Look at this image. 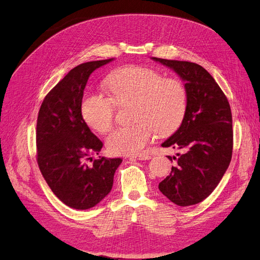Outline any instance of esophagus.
Returning <instances> with one entry per match:
<instances>
[{"instance_id":"1","label":"esophagus","mask_w":260,"mask_h":260,"mask_svg":"<svg viewBox=\"0 0 260 260\" xmlns=\"http://www.w3.org/2000/svg\"><path fill=\"white\" fill-rule=\"evenodd\" d=\"M130 158L139 159V160H145V159H150L151 156L149 155V154H139V155H133Z\"/></svg>"}]
</instances>
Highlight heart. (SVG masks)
Returning <instances> with one entry per match:
<instances>
[{
  "instance_id": "b5f03b06",
  "label": "heart",
  "mask_w": 260,
  "mask_h": 260,
  "mask_svg": "<svg viewBox=\"0 0 260 260\" xmlns=\"http://www.w3.org/2000/svg\"><path fill=\"white\" fill-rule=\"evenodd\" d=\"M109 97L87 93L81 113L88 127L107 133L115 121L116 105L133 103L130 127L114 130L106 140L114 154L131 155L141 152L154 133L166 137L176 131L187 109V89L176 78H163L158 71L141 66H125L110 73L105 81Z\"/></svg>"
}]
</instances>
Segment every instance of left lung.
I'll return each instance as SVG.
<instances>
[{
	"instance_id": "left-lung-1",
	"label": "left lung",
	"mask_w": 260,
	"mask_h": 260,
	"mask_svg": "<svg viewBox=\"0 0 260 260\" xmlns=\"http://www.w3.org/2000/svg\"><path fill=\"white\" fill-rule=\"evenodd\" d=\"M174 70L187 89V109L180 127L163 147L181 150L177 165L158 189L175 205L188 207L205 200L219 185L233 152L232 113L228 98L206 69L188 61L152 58Z\"/></svg>"
}]
</instances>
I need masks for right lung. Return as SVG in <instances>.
Segmentation results:
<instances>
[{"mask_svg": "<svg viewBox=\"0 0 260 260\" xmlns=\"http://www.w3.org/2000/svg\"><path fill=\"white\" fill-rule=\"evenodd\" d=\"M114 59L90 61L72 69L41 104L36 129L37 163L52 192L70 208L95 207L110 192L121 158L93 159L103 142L81 113L89 75ZM89 160L92 165L87 162Z\"/></svg>", "mask_w": 260, "mask_h": 260, "instance_id": "obj_1", "label": "right lung"}]
</instances>
